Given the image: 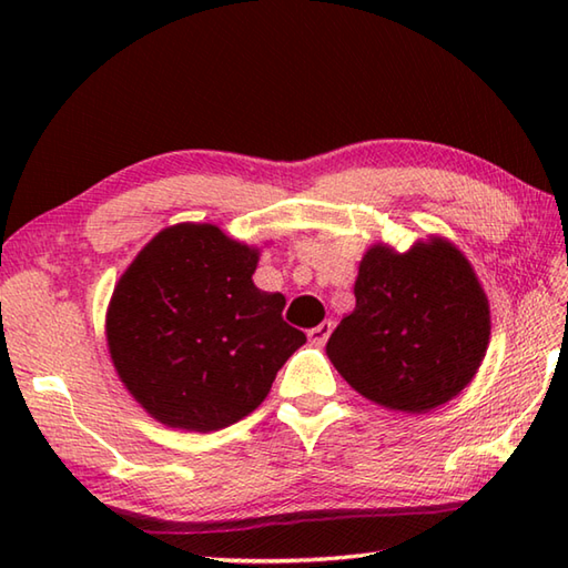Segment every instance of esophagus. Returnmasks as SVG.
Listing matches in <instances>:
<instances>
[{"instance_id":"esophagus-1","label":"esophagus","mask_w":568,"mask_h":568,"mask_svg":"<svg viewBox=\"0 0 568 568\" xmlns=\"http://www.w3.org/2000/svg\"><path fill=\"white\" fill-rule=\"evenodd\" d=\"M332 329H334V322H329V320H324L322 324H317L315 329H310L307 332V336H310V342L315 344V346H322V344H327V339H329V334H332Z\"/></svg>"}]
</instances>
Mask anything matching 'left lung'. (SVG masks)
<instances>
[{
	"label": "left lung",
	"instance_id": "left-lung-1",
	"mask_svg": "<svg viewBox=\"0 0 568 568\" xmlns=\"http://www.w3.org/2000/svg\"><path fill=\"white\" fill-rule=\"evenodd\" d=\"M354 295L327 356L366 400L422 415L474 381L490 339V307L452 241L432 236L407 253L371 246Z\"/></svg>",
	"mask_w": 568,
	"mask_h": 568
}]
</instances>
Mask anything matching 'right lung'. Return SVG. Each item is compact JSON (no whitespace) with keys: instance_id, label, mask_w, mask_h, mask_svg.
I'll return each instance as SVG.
<instances>
[{"instance_id":"right-lung-1","label":"right lung","mask_w":568,"mask_h":568,"mask_svg":"<svg viewBox=\"0 0 568 568\" xmlns=\"http://www.w3.org/2000/svg\"><path fill=\"white\" fill-rule=\"evenodd\" d=\"M258 248L214 224L155 234L119 277L106 346L126 390L168 427L214 432L253 413L307 336L253 285Z\"/></svg>"}]
</instances>
